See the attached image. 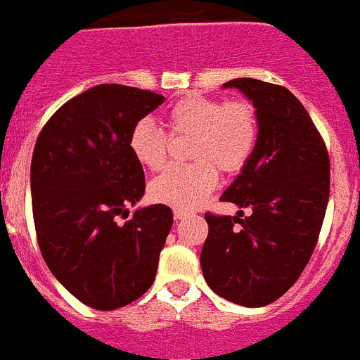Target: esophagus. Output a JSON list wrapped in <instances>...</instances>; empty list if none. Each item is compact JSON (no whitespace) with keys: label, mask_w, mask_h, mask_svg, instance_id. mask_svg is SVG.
Masks as SVG:
<instances>
[{"label":"esophagus","mask_w":360,"mask_h":360,"mask_svg":"<svg viewBox=\"0 0 360 360\" xmlns=\"http://www.w3.org/2000/svg\"><path fill=\"white\" fill-rule=\"evenodd\" d=\"M186 217H188V213L183 212V210H176V212H174V219L176 220H183V219H186Z\"/></svg>","instance_id":"1"}]
</instances>
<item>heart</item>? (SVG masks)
I'll return each instance as SVG.
<instances>
[{"label":"heart","mask_w":360,"mask_h":360,"mask_svg":"<svg viewBox=\"0 0 360 360\" xmlns=\"http://www.w3.org/2000/svg\"><path fill=\"white\" fill-rule=\"evenodd\" d=\"M170 134H192L190 167L168 168L152 181V200L176 210L197 208L215 188L219 176L236 174L251 160L258 140L257 111L245 100L222 102L202 95L184 96L167 112ZM132 158L147 170H161L167 161V138L156 125L141 120L129 134Z\"/></svg>","instance_id":"1"}]
</instances>
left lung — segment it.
Wrapping results in <instances>:
<instances>
[{
  "instance_id": "left-lung-1",
  "label": "left lung",
  "mask_w": 360,
  "mask_h": 360,
  "mask_svg": "<svg viewBox=\"0 0 360 360\" xmlns=\"http://www.w3.org/2000/svg\"><path fill=\"white\" fill-rule=\"evenodd\" d=\"M222 87H235L252 103L258 140L220 197L240 210L235 217L204 215L210 231L200 267L213 292L255 309L283 296L309 264L328 204L330 160L309 112L289 89L257 79ZM244 209L252 212L248 217Z\"/></svg>"
}]
</instances>
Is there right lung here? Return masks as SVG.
Masks as SVG:
<instances>
[{
	"label": "right lung",
	"mask_w": 360,
	"mask_h": 360,
	"mask_svg": "<svg viewBox=\"0 0 360 360\" xmlns=\"http://www.w3.org/2000/svg\"><path fill=\"white\" fill-rule=\"evenodd\" d=\"M165 96L120 84H100L66 102L37 138L30 190L37 242L46 265L84 305L115 310L154 283L170 228L165 204L138 208L143 167L129 134Z\"/></svg>",
	"instance_id": "add662e5"
}]
</instances>
